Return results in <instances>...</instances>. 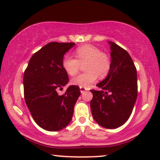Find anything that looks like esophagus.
<instances>
[{"instance_id": "1", "label": "esophagus", "mask_w": 160, "mask_h": 160, "mask_svg": "<svg viewBox=\"0 0 160 160\" xmlns=\"http://www.w3.org/2000/svg\"><path fill=\"white\" fill-rule=\"evenodd\" d=\"M80 92H81L82 94H83L84 92H86L87 91V88H83V87H80Z\"/></svg>"}]
</instances>
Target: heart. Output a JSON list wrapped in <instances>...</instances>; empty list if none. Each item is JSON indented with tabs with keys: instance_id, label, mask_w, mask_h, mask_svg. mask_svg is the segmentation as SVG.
<instances>
[{
	"instance_id": "obj_1",
	"label": "heart",
	"mask_w": 160,
	"mask_h": 160,
	"mask_svg": "<svg viewBox=\"0 0 160 160\" xmlns=\"http://www.w3.org/2000/svg\"><path fill=\"white\" fill-rule=\"evenodd\" d=\"M77 59L71 55H66L62 59V68L69 75H75L80 69V64L86 63V72L72 79V83L83 88H88L96 81L98 77L103 78L111 68V59L108 54L92 45L78 47L74 52Z\"/></svg>"
}]
</instances>
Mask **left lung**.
I'll list each match as a JSON object with an SVG mask.
<instances>
[{
    "label": "left lung",
    "mask_w": 160,
    "mask_h": 160,
    "mask_svg": "<svg viewBox=\"0 0 160 160\" xmlns=\"http://www.w3.org/2000/svg\"><path fill=\"white\" fill-rule=\"evenodd\" d=\"M111 48V68L102 81L97 84L100 90L93 94L90 106L93 118L106 128L114 129L128 120L137 98V68L129 54L114 42Z\"/></svg>",
    "instance_id": "8db88e82"
}]
</instances>
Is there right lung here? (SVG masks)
Returning a JSON list of instances; mask_svg holds the SVG:
<instances>
[{
  "mask_svg": "<svg viewBox=\"0 0 160 160\" xmlns=\"http://www.w3.org/2000/svg\"><path fill=\"white\" fill-rule=\"evenodd\" d=\"M74 43L51 42L32 55L23 74L24 98L35 122L48 131H58L69 124L80 95L78 86H70L60 95L68 82L62 68L64 54Z\"/></svg>",
  "mask_w": 160,
  "mask_h": 160,
  "instance_id": "obj_1",
  "label": "right lung"
}]
</instances>
